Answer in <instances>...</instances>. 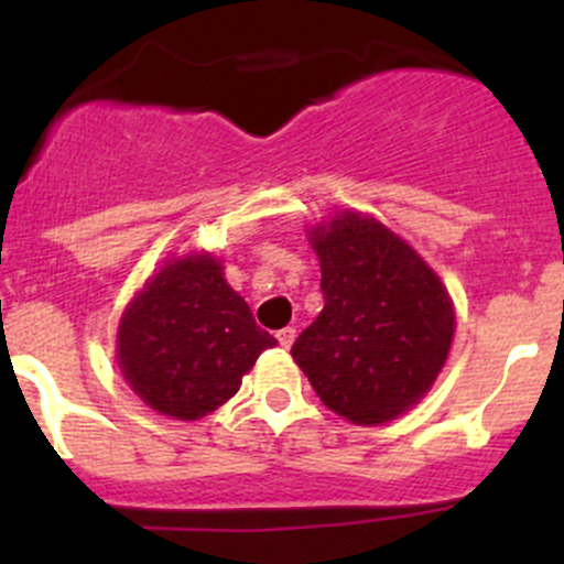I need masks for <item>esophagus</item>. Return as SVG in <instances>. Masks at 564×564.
I'll use <instances>...</instances> for the list:
<instances>
[{
  "label": "esophagus",
  "instance_id": "34e87169",
  "mask_svg": "<svg viewBox=\"0 0 564 564\" xmlns=\"http://www.w3.org/2000/svg\"><path fill=\"white\" fill-rule=\"evenodd\" d=\"M275 338H278V344L283 346V349H292L294 338H297V329H294V327H283V329H278Z\"/></svg>",
  "mask_w": 564,
  "mask_h": 564
}]
</instances>
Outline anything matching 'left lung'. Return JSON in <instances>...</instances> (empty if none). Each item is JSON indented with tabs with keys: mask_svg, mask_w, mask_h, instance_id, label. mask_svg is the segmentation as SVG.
<instances>
[{
	"mask_svg": "<svg viewBox=\"0 0 564 564\" xmlns=\"http://www.w3.org/2000/svg\"><path fill=\"white\" fill-rule=\"evenodd\" d=\"M324 308L292 357L327 409L355 425L406 414L434 388L456 335L442 278L373 215L340 209L308 229Z\"/></svg>",
	"mask_w": 564,
	"mask_h": 564,
	"instance_id": "obj_1",
	"label": "left lung"
}]
</instances>
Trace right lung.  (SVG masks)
Returning a JSON list of instances; mask_svg holds the SVG:
<instances>
[{
    "label": "right lung",
    "mask_w": 564,
    "mask_h": 564,
    "mask_svg": "<svg viewBox=\"0 0 564 564\" xmlns=\"http://www.w3.org/2000/svg\"><path fill=\"white\" fill-rule=\"evenodd\" d=\"M278 340L253 322L207 250L172 256L119 316L117 366L128 388L169 420L224 406Z\"/></svg>",
    "instance_id": "1"
}]
</instances>
